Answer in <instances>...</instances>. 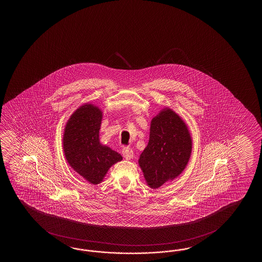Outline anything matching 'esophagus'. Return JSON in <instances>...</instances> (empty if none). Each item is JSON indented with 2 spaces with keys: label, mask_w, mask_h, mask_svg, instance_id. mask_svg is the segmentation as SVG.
Returning <instances> with one entry per match:
<instances>
[{
  "label": "esophagus",
  "mask_w": 262,
  "mask_h": 262,
  "mask_svg": "<svg viewBox=\"0 0 262 262\" xmlns=\"http://www.w3.org/2000/svg\"><path fill=\"white\" fill-rule=\"evenodd\" d=\"M123 157H124L125 159H127V160H130V159H132V158H133V150H131V149H130V148H128V147H126V148H123Z\"/></svg>",
  "instance_id": "obj_1"
}]
</instances>
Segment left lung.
Wrapping results in <instances>:
<instances>
[{
	"instance_id": "8db88e82",
	"label": "left lung",
	"mask_w": 262,
	"mask_h": 262,
	"mask_svg": "<svg viewBox=\"0 0 262 262\" xmlns=\"http://www.w3.org/2000/svg\"><path fill=\"white\" fill-rule=\"evenodd\" d=\"M192 138L175 112L164 107L150 121L149 142L139 156V165L147 184L159 188L177 178L189 162Z\"/></svg>"
}]
</instances>
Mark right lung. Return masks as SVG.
<instances>
[{
  "mask_svg": "<svg viewBox=\"0 0 262 262\" xmlns=\"http://www.w3.org/2000/svg\"><path fill=\"white\" fill-rule=\"evenodd\" d=\"M103 112L92 103L77 108L63 130L62 147L67 163L90 184L104 180L110 167L123 160V156L101 144L99 130Z\"/></svg>",
  "mask_w": 262,
  "mask_h": 262,
  "instance_id": "add662e5",
  "label": "right lung"
}]
</instances>
